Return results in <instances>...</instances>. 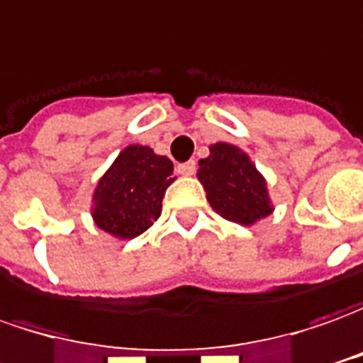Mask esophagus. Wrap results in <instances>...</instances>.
Here are the masks:
<instances>
[{"mask_svg":"<svg viewBox=\"0 0 363 363\" xmlns=\"http://www.w3.org/2000/svg\"><path fill=\"white\" fill-rule=\"evenodd\" d=\"M177 171H179V174H182V177H191V174H194V171H196V162H182V164L177 167Z\"/></svg>","mask_w":363,"mask_h":363,"instance_id":"obj_1","label":"esophagus"}]
</instances>
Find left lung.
I'll list each match as a JSON object with an SVG mask.
<instances>
[{
	"label": "left lung",
	"instance_id": "left-lung-1",
	"mask_svg": "<svg viewBox=\"0 0 363 363\" xmlns=\"http://www.w3.org/2000/svg\"><path fill=\"white\" fill-rule=\"evenodd\" d=\"M196 177L206 191V201L230 223L250 226L274 211L264 177L234 145H211V155L199 161Z\"/></svg>",
	"mask_w": 363,
	"mask_h": 363
}]
</instances>
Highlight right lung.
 <instances>
[{"instance_id":"add662e5","label":"right lung","mask_w":363,"mask_h":363,"mask_svg":"<svg viewBox=\"0 0 363 363\" xmlns=\"http://www.w3.org/2000/svg\"><path fill=\"white\" fill-rule=\"evenodd\" d=\"M174 179L167 157L150 147L129 145L97 182L93 220L121 240L139 236L161 216L164 191Z\"/></svg>"}]
</instances>
